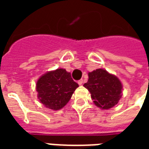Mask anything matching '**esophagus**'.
<instances>
[{
  "instance_id": "34e87169",
  "label": "esophagus",
  "mask_w": 149,
  "mask_h": 149,
  "mask_svg": "<svg viewBox=\"0 0 149 149\" xmlns=\"http://www.w3.org/2000/svg\"><path fill=\"white\" fill-rule=\"evenodd\" d=\"M83 79H80V80H79V81H78V84H79V85H82V84H83Z\"/></svg>"
}]
</instances>
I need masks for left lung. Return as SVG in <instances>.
Masks as SVG:
<instances>
[{"mask_svg":"<svg viewBox=\"0 0 149 149\" xmlns=\"http://www.w3.org/2000/svg\"><path fill=\"white\" fill-rule=\"evenodd\" d=\"M88 77V81L84 86L90 91L96 106L103 110L115 106L122 93L123 86L120 79L103 69L89 72Z\"/></svg>","mask_w":149,"mask_h":149,"instance_id":"obj_1","label":"left lung"}]
</instances>
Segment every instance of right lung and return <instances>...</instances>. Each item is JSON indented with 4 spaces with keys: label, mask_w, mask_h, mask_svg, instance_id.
<instances>
[{
    "label": "right lung",
    "mask_w": 149,
    "mask_h": 149,
    "mask_svg": "<svg viewBox=\"0 0 149 149\" xmlns=\"http://www.w3.org/2000/svg\"><path fill=\"white\" fill-rule=\"evenodd\" d=\"M79 85L64 69L47 72L37 80L38 98L47 108L58 111L70 101Z\"/></svg>",
    "instance_id": "right-lung-1"
}]
</instances>
